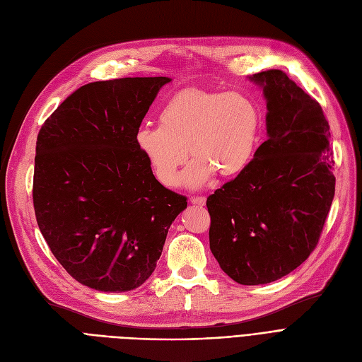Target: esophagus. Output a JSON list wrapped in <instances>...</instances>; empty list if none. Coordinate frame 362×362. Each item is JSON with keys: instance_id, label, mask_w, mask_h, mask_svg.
Returning a JSON list of instances; mask_svg holds the SVG:
<instances>
[{"instance_id": "34e87169", "label": "esophagus", "mask_w": 362, "mask_h": 362, "mask_svg": "<svg viewBox=\"0 0 362 362\" xmlns=\"http://www.w3.org/2000/svg\"><path fill=\"white\" fill-rule=\"evenodd\" d=\"M205 201H206L205 197H192V198H191V202L195 204V205H204Z\"/></svg>"}]
</instances>
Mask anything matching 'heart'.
Here are the masks:
<instances>
[{"label":"heart","instance_id":"1","mask_svg":"<svg viewBox=\"0 0 362 362\" xmlns=\"http://www.w3.org/2000/svg\"><path fill=\"white\" fill-rule=\"evenodd\" d=\"M259 132L257 105L239 92L183 89L158 114V126H142L135 135L141 154L157 180L175 187L185 175L191 187L204 186L213 173L232 179L250 165Z\"/></svg>","mask_w":362,"mask_h":362}]
</instances>
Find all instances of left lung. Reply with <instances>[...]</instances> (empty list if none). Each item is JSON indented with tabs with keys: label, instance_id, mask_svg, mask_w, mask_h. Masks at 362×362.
<instances>
[{
	"label": "left lung",
	"instance_id": "left-lung-1",
	"mask_svg": "<svg viewBox=\"0 0 362 362\" xmlns=\"http://www.w3.org/2000/svg\"><path fill=\"white\" fill-rule=\"evenodd\" d=\"M267 135L250 165L206 198L210 250L221 270L255 286L281 279L315 250L334 197L330 126L288 74L255 73Z\"/></svg>",
	"mask_w": 362,
	"mask_h": 362
}]
</instances>
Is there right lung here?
Segmentation results:
<instances>
[{
    "label": "right lung",
    "instance_id": "1",
    "mask_svg": "<svg viewBox=\"0 0 362 362\" xmlns=\"http://www.w3.org/2000/svg\"><path fill=\"white\" fill-rule=\"evenodd\" d=\"M170 78H122L76 89L36 141L33 208L51 252L101 292L139 288L157 267L187 199L164 187L135 135Z\"/></svg>",
    "mask_w": 362,
    "mask_h": 362
}]
</instances>
